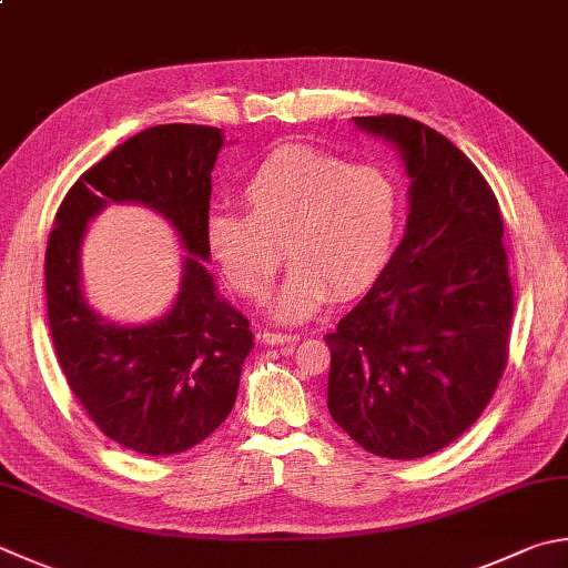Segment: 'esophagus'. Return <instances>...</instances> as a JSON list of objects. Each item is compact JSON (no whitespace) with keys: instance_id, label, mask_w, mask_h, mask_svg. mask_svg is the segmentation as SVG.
Listing matches in <instances>:
<instances>
[{"instance_id":"1","label":"esophagus","mask_w":568,"mask_h":568,"mask_svg":"<svg viewBox=\"0 0 568 568\" xmlns=\"http://www.w3.org/2000/svg\"><path fill=\"white\" fill-rule=\"evenodd\" d=\"M262 341L266 346H280V344H296V341H302L298 334H284V331H262Z\"/></svg>"}]
</instances>
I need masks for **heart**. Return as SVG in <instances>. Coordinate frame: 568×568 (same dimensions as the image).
Returning <instances> with one entry per match:
<instances>
[{"mask_svg": "<svg viewBox=\"0 0 568 568\" xmlns=\"http://www.w3.org/2000/svg\"><path fill=\"white\" fill-rule=\"evenodd\" d=\"M244 215L212 212L207 250L227 284L262 302L282 264L272 304L280 321L312 318L331 294L348 296L376 280L400 222V190L376 163H346L316 148H282L242 187Z\"/></svg>", "mask_w": 568, "mask_h": 568, "instance_id": "1", "label": "heart"}]
</instances>
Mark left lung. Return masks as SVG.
I'll use <instances>...</instances> for the list:
<instances>
[{"label":"left lung","mask_w":568,"mask_h":568,"mask_svg":"<svg viewBox=\"0 0 568 568\" xmlns=\"http://www.w3.org/2000/svg\"><path fill=\"white\" fill-rule=\"evenodd\" d=\"M410 175L405 237L368 294L324 336L328 413L363 450L433 455L495 395L515 314L499 202L459 148L408 115H361Z\"/></svg>","instance_id":"obj_1"}]
</instances>
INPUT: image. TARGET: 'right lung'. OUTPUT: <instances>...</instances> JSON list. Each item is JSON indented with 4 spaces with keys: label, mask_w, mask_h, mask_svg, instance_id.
<instances>
[{
    "label": "right lung",
    "mask_w": 568,
    "mask_h": 568,
    "mask_svg": "<svg viewBox=\"0 0 568 568\" xmlns=\"http://www.w3.org/2000/svg\"><path fill=\"white\" fill-rule=\"evenodd\" d=\"M220 148V128L192 123L128 138L73 183L49 234L47 308L59 366L95 427L141 455L185 453L215 433L254 346L250 321L222 302L199 260L210 256V173ZM109 201L158 209L191 252L176 306L148 327L109 325L82 298L84 222Z\"/></svg>",
    "instance_id": "add662e5"
}]
</instances>
